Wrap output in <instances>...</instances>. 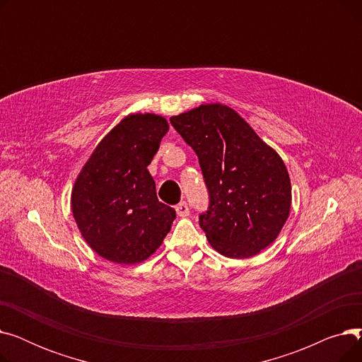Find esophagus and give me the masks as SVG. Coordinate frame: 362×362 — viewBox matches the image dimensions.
Wrapping results in <instances>:
<instances>
[{"instance_id":"obj_1","label":"esophagus","mask_w":362,"mask_h":362,"mask_svg":"<svg viewBox=\"0 0 362 362\" xmlns=\"http://www.w3.org/2000/svg\"><path fill=\"white\" fill-rule=\"evenodd\" d=\"M176 213L179 217H187L189 216V206L186 202H180L176 205Z\"/></svg>"}]
</instances>
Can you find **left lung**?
Returning a JSON list of instances; mask_svg holds the SVG:
<instances>
[{
	"label": "left lung",
	"instance_id": "1",
	"mask_svg": "<svg viewBox=\"0 0 362 362\" xmlns=\"http://www.w3.org/2000/svg\"><path fill=\"white\" fill-rule=\"evenodd\" d=\"M197 152L210 206L199 226L213 248L250 258L276 240L292 205L288 168L239 114L224 104H202L170 117Z\"/></svg>",
	"mask_w": 362,
	"mask_h": 362
}]
</instances>
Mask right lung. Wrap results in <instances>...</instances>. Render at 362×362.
Wrapping results in <instances>:
<instances>
[{
    "label": "right lung",
    "instance_id": "add662e5",
    "mask_svg": "<svg viewBox=\"0 0 362 362\" xmlns=\"http://www.w3.org/2000/svg\"><path fill=\"white\" fill-rule=\"evenodd\" d=\"M168 123L152 112L129 114L93 149L71 189V211L92 251L116 264L154 254L176 218L158 201L148 165Z\"/></svg>",
    "mask_w": 362,
    "mask_h": 362
}]
</instances>
